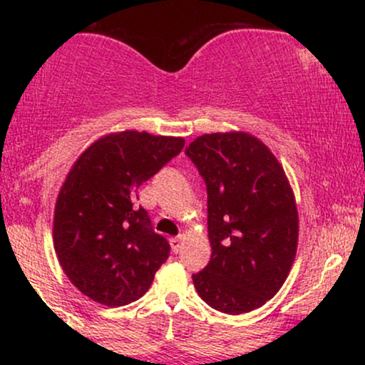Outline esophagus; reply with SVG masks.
I'll list each match as a JSON object with an SVG mask.
<instances>
[{
	"label": "esophagus",
	"mask_w": 365,
	"mask_h": 365,
	"mask_svg": "<svg viewBox=\"0 0 365 365\" xmlns=\"http://www.w3.org/2000/svg\"><path fill=\"white\" fill-rule=\"evenodd\" d=\"M182 242H183V237L182 235L170 238V245H171V249H173L175 254H178L180 249H182Z\"/></svg>",
	"instance_id": "esophagus-1"
}]
</instances>
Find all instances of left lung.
<instances>
[{
	"mask_svg": "<svg viewBox=\"0 0 365 365\" xmlns=\"http://www.w3.org/2000/svg\"><path fill=\"white\" fill-rule=\"evenodd\" d=\"M185 154L206 182L212 249L192 274L195 290L220 312L254 311L278 293L297 254L299 212L283 166L245 132L206 133Z\"/></svg>",
	"mask_w": 365,
	"mask_h": 365,
	"instance_id": "obj_1",
	"label": "left lung"
}]
</instances>
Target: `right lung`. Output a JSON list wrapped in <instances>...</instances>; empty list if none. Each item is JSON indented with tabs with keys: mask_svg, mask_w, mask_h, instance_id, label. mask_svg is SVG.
<instances>
[{
	"mask_svg": "<svg viewBox=\"0 0 365 365\" xmlns=\"http://www.w3.org/2000/svg\"><path fill=\"white\" fill-rule=\"evenodd\" d=\"M185 145L182 137L104 135L78 156L54 206L53 240L68 279L94 302L120 307L140 299L168 259L137 190Z\"/></svg>",
	"mask_w": 365,
	"mask_h": 365,
	"instance_id": "1",
	"label": "right lung"
}]
</instances>
